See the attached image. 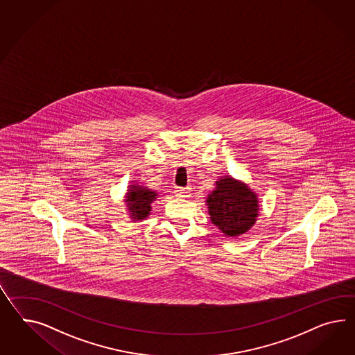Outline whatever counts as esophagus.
I'll list each match as a JSON object with an SVG mask.
<instances>
[{"instance_id":"obj_1","label":"esophagus","mask_w":355,"mask_h":355,"mask_svg":"<svg viewBox=\"0 0 355 355\" xmlns=\"http://www.w3.org/2000/svg\"><path fill=\"white\" fill-rule=\"evenodd\" d=\"M174 192H175V196H178V198H189L191 191L189 187H177Z\"/></svg>"}]
</instances>
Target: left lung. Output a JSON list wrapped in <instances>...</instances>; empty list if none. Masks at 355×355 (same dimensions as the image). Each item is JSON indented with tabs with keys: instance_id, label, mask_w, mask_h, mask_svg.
<instances>
[{
	"instance_id": "1",
	"label": "left lung",
	"mask_w": 355,
	"mask_h": 355,
	"mask_svg": "<svg viewBox=\"0 0 355 355\" xmlns=\"http://www.w3.org/2000/svg\"><path fill=\"white\" fill-rule=\"evenodd\" d=\"M211 220L226 236L250 230L259 216V199L245 183L230 175L220 177L207 199Z\"/></svg>"
}]
</instances>
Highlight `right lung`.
<instances>
[{
	"instance_id": "right-lung-1",
	"label": "right lung",
	"mask_w": 355,
	"mask_h": 355,
	"mask_svg": "<svg viewBox=\"0 0 355 355\" xmlns=\"http://www.w3.org/2000/svg\"><path fill=\"white\" fill-rule=\"evenodd\" d=\"M157 193L141 186L138 183L130 184L126 193V207L130 213L132 220H141L147 218L151 211V202L156 199Z\"/></svg>"
}]
</instances>
